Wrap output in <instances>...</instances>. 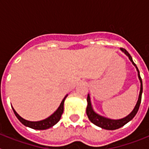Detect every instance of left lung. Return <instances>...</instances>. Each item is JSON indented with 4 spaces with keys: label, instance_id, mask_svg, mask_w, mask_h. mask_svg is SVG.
I'll use <instances>...</instances> for the list:
<instances>
[{
    "label": "left lung",
    "instance_id": "8db88e82",
    "mask_svg": "<svg viewBox=\"0 0 149 149\" xmlns=\"http://www.w3.org/2000/svg\"><path fill=\"white\" fill-rule=\"evenodd\" d=\"M121 51L123 52L126 56H128V59L131 60V62L132 63L133 65L135 66V68H136V71H137L138 74V77H139V82H140V91H139V97H138L137 102H136V105L134 107V110L131 111V113L130 114L127 116L124 117L122 119H109V118H107V117L99 115L98 113H97L94 110H93V105L91 103V99L90 96L88 94L87 96V107H86V115H87L88 118L90 120V122L92 123H93L94 125H97L98 127H101L103 129H106V130H116V129L120 128L122 126H124L125 124H127V122H129L131 120H132L133 118H134L135 116H136V113L138 112V110L139 108V105L141 103V98H142V94H143V81H142L141 77H140V74H139V71L138 69L137 66L136 65V64L134 63L133 61V59L131 57V56L130 55V54L126 51L125 49L124 48H120Z\"/></svg>",
    "mask_w": 149,
    "mask_h": 149
}]
</instances>
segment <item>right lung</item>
Listing matches in <instances>:
<instances>
[{"mask_svg":"<svg viewBox=\"0 0 149 149\" xmlns=\"http://www.w3.org/2000/svg\"><path fill=\"white\" fill-rule=\"evenodd\" d=\"M68 96V95L64 97V98L63 99V101H61L60 106L57 108V110L52 115L50 116L49 117L46 118L45 119H43V120L41 121H37V122H31V121L26 120V119H23L22 117H21L20 116L18 115L16 113L14 108L12 107L13 108V112L15 113V116L18 118V119L24 125L27 126V127H30V128L35 129V130H46V129H48L50 127H53L54 125H55L57 122L60 121V118H61V116L63 113V110H64V101H65V98Z\"/></svg>","mask_w":149,"mask_h":149,"instance_id":"obj_1","label":"right lung"}]
</instances>
